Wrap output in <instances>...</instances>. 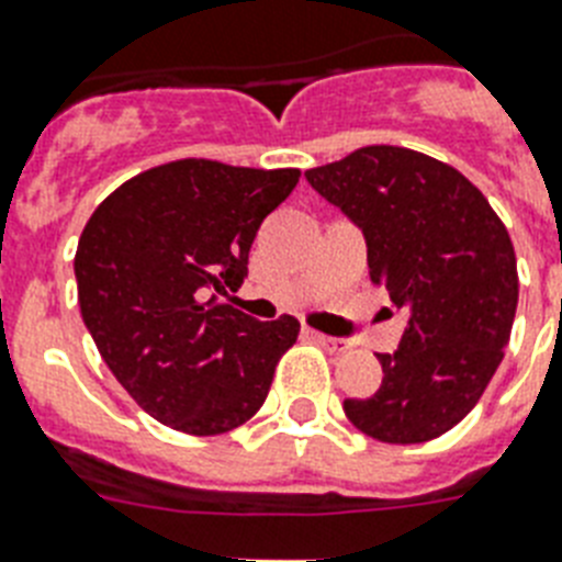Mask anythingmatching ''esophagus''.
<instances>
[{
  "mask_svg": "<svg viewBox=\"0 0 562 562\" xmlns=\"http://www.w3.org/2000/svg\"><path fill=\"white\" fill-rule=\"evenodd\" d=\"M312 337L321 346H326L328 352H346V349H349V344L340 340V337H328V335H321V331H312Z\"/></svg>",
  "mask_w": 562,
  "mask_h": 562,
  "instance_id": "obj_1",
  "label": "esophagus"
}]
</instances>
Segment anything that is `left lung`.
<instances>
[{"instance_id": "obj_1", "label": "left lung", "mask_w": 562, "mask_h": 562, "mask_svg": "<svg viewBox=\"0 0 562 562\" xmlns=\"http://www.w3.org/2000/svg\"><path fill=\"white\" fill-rule=\"evenodd\" d=\"M305 178L360 227L369 277L407 312L398 349L378 355L381 390L346 398V418L386 445L436 439L503 363L519 294L508 231L462 172L415 149H355Z\"/></svg>"}]
</instances>
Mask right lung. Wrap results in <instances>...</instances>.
<instances>
[{
	"instance_id": "add662e5",
	"label": "right lung",
	"mask_w": 562,
	"mask_h": 562,
	"mask_svg": "<svg viewBox=\"0 0 562 562\" xmlns=\"http://www.w3.org/2000/svg\"><path fill=\"white\" fill-rule=\"evenodd\" d=\"M296 181L300 170L184 158L130 178L86 222L80 314L117 384L155 422L216 436L262 407L300 323L254 321L218 296L239 291L262 218Z\"/></svg>"
}]
</instances>
